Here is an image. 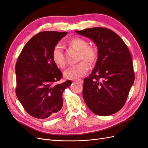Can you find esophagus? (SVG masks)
Wrapping results in <instances>:
<instances>
[{"mask_svg": "<svg viewBox=\"0 0 148 148\" xmlns=\"http://www.w3.org/2000/svg\"><path fill=\"white\" fill-rule=\"evenodd\" d=\"M74 82H77V83H79V84H82L83 80L82 79H75V80H74Z\"/></svg>", "mask_w": 148, "mask_h": 148, "instance_id": "34e87169", "label": "esophagus"}]
</instances>
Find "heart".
I'll return each mask as SVG.
<instances>
[{
	"mask_svg": "<svg viewBox=\"0 0 148 148\" xmlns=\"http://www.w3.org/2000/svg\"><path fill=\"white\" fill-rule=\"evenodd\" d=\"M69 45L74 49L79 51V61L77 64L71 66L64 73L66 79L70 80L77 79L87 73L89 69V63L93 64L97 59L98 51L95 47L88 45L87 42L80 37H74L68 41ZM52 60L57 67L64 68L66 63L62 47L60 44L55 46L52 51Z\"/></svg>",
	"mask_w": 148,
	"mask_h": 148,
	"instance_id": "1",
	"label": "heart"
}]
</instances>
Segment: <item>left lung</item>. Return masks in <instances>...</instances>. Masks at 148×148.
<instances>
[{"instance_id":"obj_1","label":"left lung","mask_w":148,"mask_h":148,"mask_svg":"<svg viewBox=\"0 0 148 148\" xmlns=\"http://www.w3.org/2000/svg\"><path fill=\"white\" fill-rule=\"evenodd\" d=\"M92 40L98 48L96 65L84 79L83 97L95 114L107 116L123 106L135 80L132 56L116 32L104 27L75 31Z\"/></svg>"}]
</instances>
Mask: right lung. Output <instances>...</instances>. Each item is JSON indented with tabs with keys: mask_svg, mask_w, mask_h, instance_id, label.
I'll return each mask as SVG.
<instances>
[{
	"mask_svg": "<svg viewBox=\"0 0 148 148\" xmlns=\"http://www.w3.org/2000/svg\"><path fill=\"white\" fill-rule=\"evenodd\" d=\"M67 32L44 31L28 41L15 66L16 94L25 111L37 119L56 116L63 107V93L72 84L55 85L63 76L52 60L55 46Z\"/></svg>",
	"mask_w": 148,
	"mask_h": 148,
	"instance_id": "right-lung-1",
	"label": "right lung"
}]
</instances>
